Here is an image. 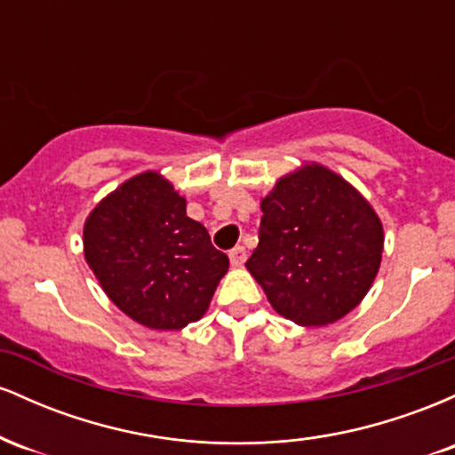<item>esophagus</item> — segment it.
Here are the masks:
<instances>
[{
    "mask_svg": "<svg viewBox=\"0 0 455 455\" xmlns=\"http://www.w3.org/2000/svg\"><path fill=\"white\" fill-rule=\"evenodd\" d=\"M228 259H231V265L239 267V265H243L245 259H248V252H245L243 245H235L231 252H228Z\"/></svg>",
    "mask_w": 455,
    "mask_h": 455,
    "instance_id": "esophagus-1",
    "label": "esophagus"
}]
</instances>
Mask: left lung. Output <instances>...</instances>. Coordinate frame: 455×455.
<instances>
[{
	"label": "left lung",
	"mask_w": 455,
	"mask_h": 455,
	"mask_svg": "<svg viewBox=\"0 0 455 455\" xmlns=\"http://www.w3.org/2000/svg\"><path fill=\"white\" fill-rule=\"evenodd\" d=\"M259 245L248 259L271 307L301 327H325L362 304L377 278L383 224L342 175L306 162L260 201Z\"/></svg>",
	"instance_id": "obj_1"
}]
</instances>
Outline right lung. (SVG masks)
<instances>
[{"instance_id":"1","label":"right lung","mask_w":455,"mask_h":455,"mask_svg":"<svg viewBox=\"0 0 455 455\" xmlns=\"http://www.w3.org/2000/svg\"><path fill=\"white\" fill-rule=\"evenodd\" d=\"M83 252L108 299L158 331L198 321L228 271L227 254L186 216V196L158 171L130 177L93 207Z\"/></svg>"}]
</instances>
